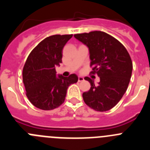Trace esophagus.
I'll return each mask as SVG.
<instances>
[{
    "mask_svg": "<svg viewBox=\"0 0 150 150\" xmlns=\"http://www.w3.org/2000/svg\"><path fill=\"white\" fill-rule=\"evenodd\" d=\"M83 80H84V78H83V76H78V81L82 82V81H83Z\"/></svg>",
    "mask_w": 150,
    "mask_h": 150,
    "instance_id": "1",
    "label": "esophagus"
}]
</instances>
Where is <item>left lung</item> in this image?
Segmentation results:
<instances>
[{"mask_svg":"<svg viewBox=\"0 0 150 150\" xmlns=\"http://www.w3.org/2000/svg\"><path fill=\"white\" fill-rule=\"evenodd\" d=\"M74 38L86 45L89 51L92 74H97L100 82L85 77L91 84L83 92L85 103L96 111L112 109L125 93L132 76V62L125 46L116 38L103 31L77 34Z\"/></svg>","mask_w":150,"mask_h":150,"instance_id":"8db88e82","label":"left lung"}]
</instances>
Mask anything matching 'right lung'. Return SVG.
<instances>
[{"mask_svg":"<svg viewBox=\"0 0 150 150\" xmlns=\"http://www.w3.org/2000/svg\"><path fill=\"white\" fill-rule=\"evenodd\" d=\"M72 34L50 36L30 52L23 67L22 77L26 95L30 103L43 110H53L65 100L67 90L78 81L75 74L68 77L57 76L55 67L60 66L62 50Z\"/></svg>","mask_w":150,"mask_h":150,"instance_id":"obj_1","label":"right lung"}]
</instances>
